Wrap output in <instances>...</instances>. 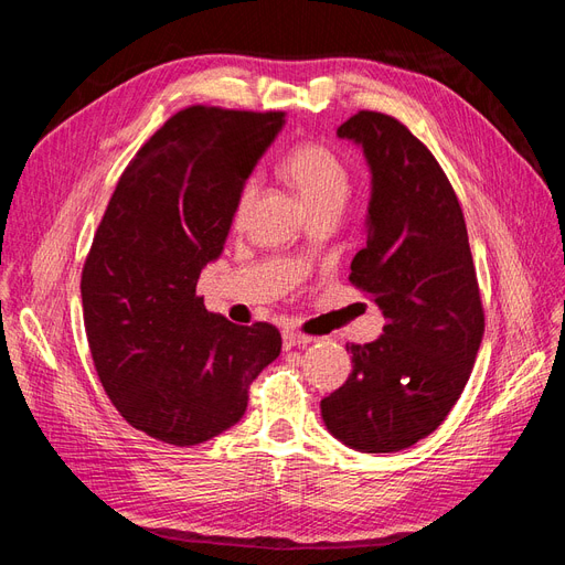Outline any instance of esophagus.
<instances>
[{
	"label": "esophagus",
	"mask_w": 565,
	"mask_h": 565,
	"mask_svg": "<svg viewBox=\"0 0 565 565\" xmlns=\"http://www.w3.org/2000/svg\"><path fill=\"white\" fill-rule=\"evenodd\" d=\"M311 341H313V337H309V334H301V332H295V330H285V332H282V344H285V349L306 347V344H311Z\"/></svg>",
	"instance_id": "obj_1"
}]
</instances>
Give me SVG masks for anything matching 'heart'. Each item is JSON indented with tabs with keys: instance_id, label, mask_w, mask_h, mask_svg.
I'll return each instance as SVG.
<instances>
[{
	"instance_id": "heart-1",
	"label": "heart",
	"mask_w": 565,
	"mask_h": 565,
	"mask_svg": "<svg viewBox=\"0 0 565 565\" xmlns=\"http://www.w3.org/2000/svg\"><path fill=\"white\" fill-rule=\"evenodd\" d=\"M282 174L292 183L309 212L332 210L341 212L351 195V167L347 160L332 150L328 143L320 141H301L295 143L282 158ZM256 181L247 179L237 193L235 216H243L254 200Z\"/></svg>"
}]
</instances>
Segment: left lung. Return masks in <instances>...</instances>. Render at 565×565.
<instances>
[{
  "instance_id": "1",
  "label": "left lung",
  "mask_w": 565,
  "mask_h": 565,
  "mask_svg": "<svg viewBox=\"0 0 565 565\" xmlns=\"http://www.w3.org/2000/svg\"><path fill=\"white\" fill-rule=\"evenodd\" d=\"M337 134L361 143L372 169L367 243L349 280L386 322L377 341L347 344L353 370L320 413L347 446L396 452L436 431L465 391L483 303L465 214L434 152L377 110H358Z\"/></svg>"
}]
</instances>
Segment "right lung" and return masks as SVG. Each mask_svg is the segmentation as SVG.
<instances>
[{"label": "right lung", "instance_id": "1", "mask_svg": "<svg viewBox=\"0 0 565 565\" xmlns=\"http://www.w3.org/2000/svg\"><path fill=\"white\" fill-rule=\"evenodd\" d=\"M282 110L188 106L119 177L82 268L94 367L134 429L198 446L245 415L249 386L280 355L276 324L204 309L200 270L224 249L237 193L276 139Z\"/></svg>", "mask_w": 565, "mask_h": 565}]
</instances>
